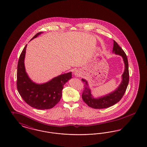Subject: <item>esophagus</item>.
Masks as SVG:
<instances>
[{
	"mask_svg": "<svg viewBox=\"0 0 147 147\" xmlns=\"http://www.w3.org/2000/svg\"><path fill=\"white\" fill-rule=\"evenodd\" d=\"M74 75H75L76 76H80V73H79V71H78V70L74 71Z\"/></svg>",
	"mask_w": 147,
	"mask_h": 147,
	"instance_id": "esophagus-1",
	"label": "esophagus"
}]
</instances>
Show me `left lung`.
<instances>
[{"mask_svg": "<svg viewBox=\"0 0 147 147\" xmlns=\"http://www.w3.org/2000/svg\"><path fill=\"white\" fill-rule=\"evenodd\" d=\"M113 42V53L121 56L123 59L125 65V69L122 75V80L119 86L114 91L108 94L100 97L94 98L91 94V90L88 86L87 80L84 79H82V82L85 84L82 94V100L88 106L94 109L106 108L116 104L123 97L129 84V64L126 55L116 41L114 40Z\"/></svg>", "mask_w": 147, "mask_h": 147, "instance_id": "8db88e82", "label": "left lung"}]
</instances>
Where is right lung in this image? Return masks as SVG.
<instances>
[{
  "mask_svg": "<svg viewBox=\"0 0 147 147\" xmlns=\"http://www.w3.org/2000/svg\"><path fill=\"white\" fill-rule=\"evenodd\" d=\"M36 34L30 40L41 34ZM27 45L20 55L17 72V88L22 99L30 107L38 109L52 108L61 100L63 86L71 78V72L53 78L48 82L36 84L28 76L24 67V58Z\"/></svg>",
  "mask_w": 147,
  "mask_h": 147,
  "instance_id": "obj_1",
  "label": "right lung"
}]
</instances>
